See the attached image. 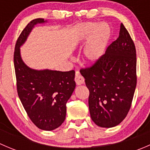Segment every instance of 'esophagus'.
<instances>
[{"mask_svg":"<svg viewBox=\"0 0 150 150\" xmlns=\"http://www.w3.org/2000/svg\"><path fill=\"white\" fill-rule=\"evenodd\" d=\"M75 83H76L77 85H81V84H83L84 83V78L83 77L81 76L80 75V72L78 71H76L75 72Z\"/></svg>","mask_w":150,"mask_h":150,"instance_id":"obj_1","label":"esophagus"}]
</instances>
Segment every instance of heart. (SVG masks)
I'll return each instance as SVG.
<instances>
[{
	"label": "heart",
	"instance_id": "1",
	"mask_svg": "<svg viewBox=\"0 0 150 150\" xmlns=\"http://www.w3.org/2000/svg\"><path fill=\"white\" fill-rule=\"evenodd\" d=\"M110 36V28L106 23L88 22L75 28L73 41L80 43L89 38L84 49V57L88 62L97 61L104 54Z\"/></svg>",
	"mask_w": 150,
	"mask_h": 150
}]
</instances>
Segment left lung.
Masks as SVG:
<instances>
[{
	"label": "left lung",
	"mask_w": 150,
	"mask_h": 150,
	"mask_svg": "<svg viewBox=\"0 0 150 150\" xmlns=\"http://www.w3.org/2000/svg\"><path fill=\"white\" fill-rule=\"evenodd\" d=\"M80 72L89 90L92 120L102 128L120 124L131 108L137 80L135 45L122 23L119 37L105 54Z\"/></svg>",
	"instance_id": "8db88e82"
}]
</instances>
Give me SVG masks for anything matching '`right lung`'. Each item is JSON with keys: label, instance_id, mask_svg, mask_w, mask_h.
<instances>
[{"label": "right lung", "instance_id": "1", "mask_svg": "<svg viewBox=\"0 0 150 150\" xmlns=\"http://www.w3.org/2000/svg\"><path fill=\"white\" fill-rule=\"evenodd\" d=\"M43 19H35L22 30L15 45L13 63L17 93L32 122L38 128L52 131L62 124L66 117V104L75 88V71L36 70L22 61L20 46L37 24Z\"/></svg>", "mask_w": 150, "mask_h": 150}]
</instances>
